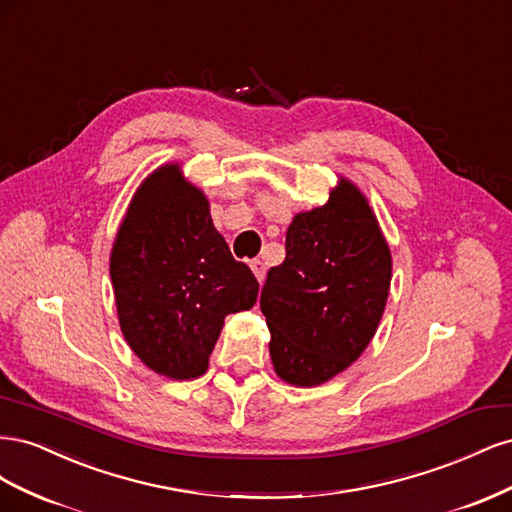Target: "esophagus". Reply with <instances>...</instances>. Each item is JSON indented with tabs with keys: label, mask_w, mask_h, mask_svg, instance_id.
<instances>
[{
	"label": "esophagus",
	"mask_w": 512,
	"mask_h": 512,
	"mask_svg": "<svg viewBox=\"0 0 512 512\" xmlns=\"http://www.w3.org/2000/svg\"><path fill=\"white\" fill-rule=\"evenodd\" d=\"M250 267H252V271H254V275H256V280L262 284V282H265V275H267V267H265V262H262V260H252L250 262Z\"/></svg>",
	"instance_id": "1"
}]
</instances>
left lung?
<instances>
[{"label":"left lung","instance_id":"obj_1","mask_svg":"<svg viewBox=\"0 0 512 512\" xmlns=\"http://www.w3.org/2000/svg\"><path fill=\"white\" fill-rule=\"evenodd\" d=\"M391 271L376 215L348 179L327 205L294 215L286 260L269 269L260 292L275 374L318 386L350 367L378 329Z\"/></svg>","mask_w":512,"mask_h":512}]
</instances>
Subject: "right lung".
Listing matches in <instances>:
<instances>
[{"instance_id": "1", "label": "right lung", "mask_w": 512, "mask_h": 512, "mask_svg": "<svg viewBox=\"0 0 512 512\" xmlns=\"http://www.w3.org/2000/svg\"><path fill=\"white\" fill-rule=\"evenodd\" d=\"M117 316L128 346L173 380L203 376L228 314L256 303L258 282L232 258L209 200L164 164L143 181L111 252Z\"/></svg>"}]
</instances>
